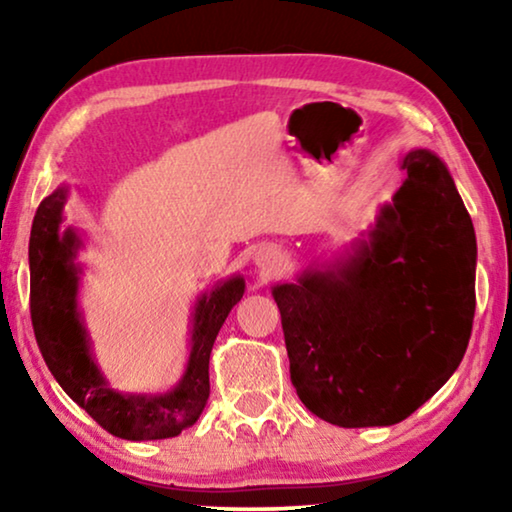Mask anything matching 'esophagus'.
Returning <instances> with one entry per match:
<instances>
[{
  "instance_id": "obj_1",
  "label": "esophagus",
  "mask_w": 512,
  "mask_h": 512,
  "mask_svg": "<svg viewBox=\"0 0 512 512\" xmlns=\"http://www.w3.org/2000/svg\"><path fill=\"white\" fill-rule=\"evenodd\" d=\"M254 261L263 272H272V270H277V265H279V251L272 247H261L256 251Z\"/></svg>"
}]
</instances>
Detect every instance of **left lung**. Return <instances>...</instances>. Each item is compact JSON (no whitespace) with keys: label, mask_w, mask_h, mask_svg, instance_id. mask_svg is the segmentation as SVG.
Segmentation results:
<instances>
[{"label":"left lung","mask_w":512,"mask_h":512,"mask_svg":"<svg viewBox=\"0 0 512 512\" xmlns=\"http://www.w3.org/2000/svg\"><path fill=\"white\" fill-rule=\"evenodd\" d=\"M401 170L349 249L272 286L298 398L345 429L410 417L454 375L471 338V216L433 151H408Z\"/></svg>","instance_id":"left-lung-1"}]
</instances>
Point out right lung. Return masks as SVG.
<instances>
[{"label":"right lung","mask_w":512,"mask_h":512,"mask_svg":"<svg viewBox=\"0 0 512 512\" xmlns=\"http://www.w3.org/2000/svg\"><path fill=\"white\" fill-rule=\"evenodd\" d=\"M69 186L60 184L34 214L30 235V312L41 356L72 401L102 429L125 440L174 438L198 422L209 398V354L230 310L244 296V277L230 275L195 298L188 359L167 391H118L95 359L79 305L83 237L65 226Z\"/></svg>","instance_id":"add662e5"}]
</instances>
